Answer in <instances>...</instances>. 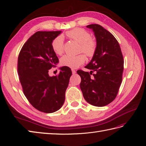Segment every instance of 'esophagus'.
Here are the masks:
<instances>
[{
	"mask_svg": "<svg viewBox=\"0 0 146 146\" xmlns=\"http://www.w3.org/2000/svg\"><path fill=\"white\" fill-rule=\"evenodd\" d=\"M71 70H72V74H75L76 73V70H74V69H71Z\"/></svg>",
	"mask_w": 146,
	"mask_h": 146,
	"instance_id": "1",
	"label": "esophagus"
}]
</instances>
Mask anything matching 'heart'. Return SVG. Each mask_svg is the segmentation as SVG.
Masks as SVG:
<instances>
[{"label": "heart", "mask_w": 146, "mask_h": 146, "mask_svg": "<svg viewBox=\"0 0 146 146\" xmlns=\"http://www.w3.org/2000/svg\"><path fill=\"white\" fill-rule=\"evenodd\" d=\"M67 36L80 44L78 52H83L88 58H91L95 54L97 49V43L91 38L90 33L80 28L74 29L66 32ZM52 49L57 55H61L64 52V42L62 35L56 37L52 42ZM85 61V56L81 54L77 55H66L60 59L61 66L70 68H77Z\"/></svg>", "instance_id": "obj_1"}]
</instances>
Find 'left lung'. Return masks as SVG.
<instances>
[{"label":"left lung","mask_w":146,"mask_h":146,"mask_svg":"<svg viewBox=\"0 0 146 146\" xmlns=\"http://www.w3.org/2000/svg\"><path fill=\"white\" fill-rule=\"evenodd\" d=\"M86 27L93 30L97 49L85 68L91 72L78 70L84 98L88 103L104 107L115 99L122 80L123 58L117 39L107 30L99 24ZM92 76H91V75Z\"/></svg>","instance_id":"obj_1"}]
</instances>
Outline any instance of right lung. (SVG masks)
Masks as SVG:
<instances>
[{"instance_id":"right-lung-1","label":"right lung","mask_w":146,"mask_h":146,"mask_svg":"<svg viewBox=\"0 0 146 146\" xmlns=\"http://www.w3.org/2000/svg\"><path fill=\"white\" fill-rule=\"evenodd\" d=\"M60 33L36 32L25 42L17 60V73L25 96L35 108L46 113L62 107L72 75L71 69L66 66L60 68L56 76L48 74L58 63L52 42Z\"/></svg>"}]
</instances>
